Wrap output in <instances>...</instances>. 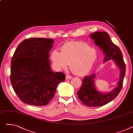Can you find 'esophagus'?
<instances>
[{"label": "esophagus", "instance_id": "esophagus-1", "mask_svg": "<svg viewBox=\"0 0 133 133\" xmlns=\"http://www.w3.org/2000/svg\"><path fill=\"white\" fill-rule=\"evenodd\" d=\"M72 78V76L71 75H66V80H69V79H71Z\"/></svg>", "mask_w": 133, "mask_h": 133}]
</instances>
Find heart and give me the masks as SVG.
<instances>
[{"label": "heart", "mask_w": 133, "mask_h": 133, "mask_svg": "<svg viewBox=\"0 0 133 133\" xmlns=\"http://www.w3.org/2000/svg\"><path fill=\"white\" fill-rule=\"evenodd\" d=\"M97 57L95 49L80 41H69L61 47V52L53 50L51 59L54 67L58 71L66 68L68 64L75 75L87 74L92 69Z\"/></svg>", "instance_id": "obj_1"}]
</instances>
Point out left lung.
Returning <instances> with one entry per match:
<instances>
[{"instance_id":"left-lung-1","label":"left lung","mask_w":133,"mask_h":133,"mask_svg":"<svg viewBox=\"0 0 133 133\" xmlns=\"http://www.w3.org/2000/svg\"><path fill=\"white\" fill-rule=\"evenodd\" d=\"M89 37L94 40L95 44L99 47L105 55L103 63L113 60L120 70L119 79L116 87L107 93H102L96 89L95 86V74L85 76L82 79V86L77 92L79 99L87 106L100 107L114 100L120 92L125 73V65L120 49L111 41L106 32H95Z\"/></svg>"}]
</instances>
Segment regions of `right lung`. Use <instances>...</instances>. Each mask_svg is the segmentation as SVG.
Returning <instances> with one entry per match:
<instances>
[{
	"label": "right lung",
	"instance_id": "add662e5",
	"mask_svg": "<svg viewBox=\"0 0 133 133\" xmlns=\"http://www.w3.org/2000/svg\"><path fill=\"white\" fill-rule=\"evenodd\" d=\"M54 40L32 38L21 43L14 53L10 79L13 88L23 102L32 106L47 104L65 75L52 71L49 52Z\"/></svg>",
	"mask_w": 133,
	"mask_h": 133
}]
</instances>
